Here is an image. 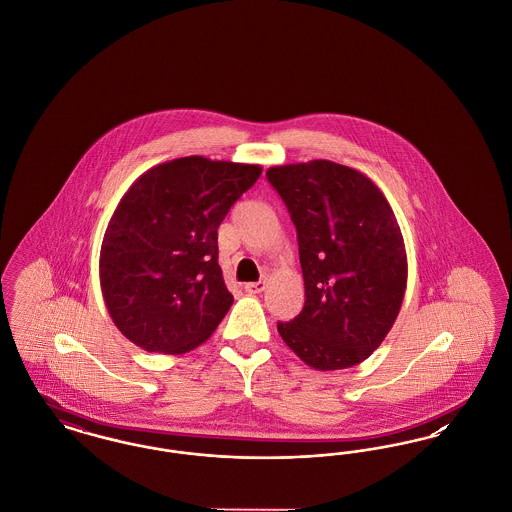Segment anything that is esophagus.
<instances>
[{"instance_id":"obj_1","label":"esophagus","mask_w":512,"mask_h":512,"mask_svg":"<svg viewBox=\"0 0 512 512\" xmlns=\"http://www.w3.org/2000/svg\"><path fill=\"white\" fill-rule=\"evenodd\" d=\"M265 288H267V282H265V280H261V282H249V284H245L244 286L245 292L251 293V295L261 293Z\"/></svg>"}]
</instances>
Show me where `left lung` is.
I'll return each instance as SVG.
<instances>
[{"instance_id":"obj_1","label":"left lung","mask_w":512,"mask_h":512,"mask_svg":"<svg viewBox=\"0 0 512 512\" xmlns=\"http://www.w3.org/2000/svg\"><path fill=\"white\" fill-rule=\"evenodd\" d=\"M292 215L305 305L278 334L311 368L359 365L380 347L407 288V251L388 199L363 172L317 159L267 171Z\"/></svg>"}]
</instances>
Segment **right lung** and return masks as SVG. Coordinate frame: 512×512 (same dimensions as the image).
<instances>
[{
	"label": "right lung",
	"mask_w": 512,
	"mask_h": 512,
	"mask_svg": "<svg viewBox=\"0 0 512 512\" xmlns=\"http://www.w3.org/2000/svg\"><path fill=\"white\" fill-rule=\"evenodd\" d=\"M263 169L201 155L144 172L122 195L99 253L107 311L126 340L180 355L234 303L219 267V226Z\"/></svg>",
	"instance_id": "add662e5"
}]
</instances>
